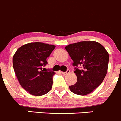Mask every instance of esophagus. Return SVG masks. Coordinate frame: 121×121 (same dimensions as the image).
Here are the masks:
<instances>
[{"label": "esophagus", "instance_id": "obj_1", "mask_svg": "<svg viewBox=\"0 0 121 121\" xmlns=\"http://www.w3.org/2000/svg\"><path fill=\"white\" fill-rule=\"evenodd\" d=\"M69 73H70V70H67L66 72H62V73L63 74V75H66V74H69Z\"/></svg>", "mask_w": 121, "mask_h": 121}]
</instances>
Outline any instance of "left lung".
<instances>
[{
	"instance_id": "obj_1",
	"label": "left lung",
	"mask_w": 121,
	"mask_h": 121,
	"mask_svg": "<svg viewBox=\"0 0 121 121\" xmlns=\"http://www.w3.org/2000/svg\"><path fill=\"white\" fill-rule=\"evenodd\" d=\"M66 50L76 66V83L70 86L72 93L80 95L90 94L99 86L106 76L108 70L109 54L105 48L94 41H81L71 43ZM82 66V69L76 67Z\"/></svg>"
}]
</instances>
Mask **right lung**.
Here are the masks:
<instances>
[{
	"mask_svg": "<svg viewBox=\"0 0 121 121\" xmlns=\"http://www.w3.org/2000/svg\"><path fill=\"white\" fill-rule=\"evenodd\" d=\"M55 45L30 42L20 47L13 55V65L20 84L30 94L40 96L51 90L54 72H45L42 67Z\"/></svg>",
	"mask_w": 121,
	"mask_h": 121,
	"instance_id": "obj_1",
	"label": "right lung"
}]
</instances>
